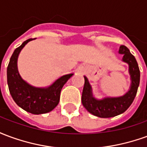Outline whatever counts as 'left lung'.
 I'll list each match as a JSON object with an SVG mask.
<instances>
[{
	"mask_svg": "<svg viewBox=\"0 0 147 147\" xmlns=\"http://www.w3.org/2000/svg\"><path fill=\"white\" fill-rule=\"evenodd\" d=\"M119 53L123 55V61L129 64V72L131 78V89L124 95L119 98L96 100L92 97L91 87L86 77L84 76L85 83L82 94V103L89 113L98 117H113L124 113L131 105L137 94L140 81V71L138 63L125 45H120Z\"/></svg>",
	"mask_w": 147,
	"mask_h": 147,
	"instance_id": "left-lung-1",
	"label": "left lung"
}]
</instances>
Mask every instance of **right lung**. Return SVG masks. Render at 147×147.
Masks as SVG:
<instances>
[{"instance_id":"add662e5","label":"right lung","mask_w":147,"mask_h":147,"mask_svg":"<svg viewBox=\"0 0 147 147\" xmlns=\"http://www.w3.org/2000/svg\"><path fill=\"white\" fill-rule=\"evenodd\" d=\"M32 38L27 39L15 49L7 67L9 92L20 107L32 114L46 113L58 105L62 87L73 74L61 76L48 88H36L21 79L17 70V58L21 49Z\"/></svg>"}]
</instances>
